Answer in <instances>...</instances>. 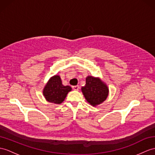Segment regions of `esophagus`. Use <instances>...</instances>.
Returning a JSON list of instances; mask_svg holds the SVG:
<instances>
[{"instance_id":"esophagus-1","label":"esophagus","mask_w":155,"mask_h":155,"mask_svg":"<svg viewBox=\"0 0 155 155\" xmlns=\"http://www.w3.org/2000/svg\"><path fill=\"white\" fill-rule=\"evenodd\" d=\"M72 88H73V89L74 90V91H78V90L79 89V86L78 85L73 86H72Z\"/></svg>"}]
</instances>
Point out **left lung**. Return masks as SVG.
Instances as JSON below:
<instances>
[{
    "instance_id": "left-lung-1",
    "label": "left lung",
    "mask_w": 155,
    "mask_h": 155,
    "mask_svg": "<svg viewBox=\"0 0 155 155\" xmlns=\"http://www.w3.org/2000/svg\"><path fill=\"white\" fill-rule=\"evenodd\" d=\"M81 90L87 102L94 106L102 103L109 92L108 88L100 78L91 76L86 77V85Z\"/></svg>"
}]
</instances>
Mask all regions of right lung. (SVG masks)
<instances>
[{
    "instance_id": "add662e5",
    "label": "right lung",
    "mask_w": 155,
    "mask_h": 155,
    "mask_svg": "<svg viewBox=\"0 0 155 155\" xmlns=\"http://www.w3.org/2000/svg\"><path fill=\"white\" fill-rule=\"evenodd\" d=\"M71 91V86H63L60 77L55 75L50 78L43 92L47 101L59 104L64 101L68 92Z\"/></svg>"
}]
</instances>
